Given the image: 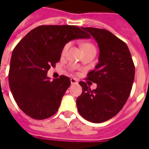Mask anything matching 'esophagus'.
Returning <instances> with one entry per match:
<instances>
[{"mask_svg":"<svg viewBox=\"0 0 149 149\" xmlns=\"http://www.w3.org/2000/svg\"><path fill=\"white\" fill-rule=\"evenodd\" d=\"M70 82H71V84H78V80H77V79H75V78H71V79H70Z\"/></svg>","mask_w":149,"mask_h":149,"instance_id":"obj_1","label":"esophagus"}]
</instances>
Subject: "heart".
Listing matches in <instances>:
<instances>
[{"instance_id":"b5f03b06","label":"heart","mask_w":149,"mask_h":149,"mask_svg":"<svg viewBox=\"0 0 149 149\" xmlns=\"http://www.w3.org/2000/svg\"><path fill=\"white\" fill-rule=\"evenodd\" d=\"M71 43L67 42L65 44L63 48V50H62V55L64 56L65 55V53L67 52L69 48H70ZM82 49H83V52L84 51H87V50H96L94 45L92 44V43H85L84 45H82Z\"/></svg>"}]
</instances>
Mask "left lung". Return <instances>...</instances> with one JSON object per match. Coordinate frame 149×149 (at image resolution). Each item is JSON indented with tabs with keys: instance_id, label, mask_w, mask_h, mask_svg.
Wrapping results in <instances>:
<instances>
[{
	"instance_id": "left-lung-1",
	"label": "left lung",
	"mask_w": 149,
	"mask_h": 149,
	"mask_svg": "<svg viewBox=\"0 0 149 149\" xmlns=\"http://www.w3.org/2000/svg\"><path fill=\"white\" fill-rule=\"evenodd\" d=\"M95 38L100 49L99 63L87 74L86 79L97 84L80 81L83 92L77 99L79 114L88 121L108 120L123 108L129 97L134 79V63L127 45L106 29L83 28Z\"/></svg>"
}]
</instances>
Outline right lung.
<instances>
[{
  "label": "right lung",
  "mask_w": 149,
  "mask_h": 149,
  "mask_svg": "<svg viewBox=\"0 0 149 149\" xmlns=\"http://www.w3.org/2000/svg\"><path fill=\"white\" fill-rule=\"evenodd\" d=\"M89 37L75 25H40L17 43L10 58L8 79L13 97L24 113L43 120L57 112L70 79L60 76L52 81L48 70L56 66L66 43Z\"/></svg>",
  "instance_id": "obj_1"
}]
</instances>
